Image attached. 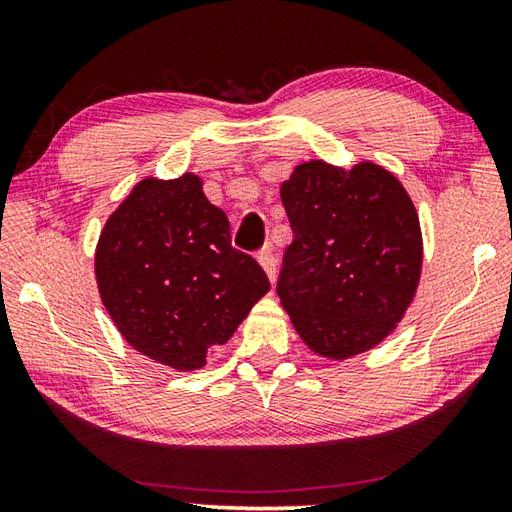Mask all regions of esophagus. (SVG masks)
I'll list each match as a JSON object with an SVG mask.
<instances>
[{
	"mask_svg": "<svg viewBox=\"0 0 512 512\" xmlns=\"http://www.w3.org/2000/svg\"><path fill=\"white\" fill-rule=\"evenodd\" d=\"M257 259H259V264L264 266L268 280L275 282V275H277V257H275V250H273L271 246H266V248L259 250Z\"/></svg>",
	"mask_w": 512,
	"mask_h": 512,
	"instance_id": "obj_1",
	"label": "esophagus"
}]
</instances>
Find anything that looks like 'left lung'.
<instances>
[{
  "mask_svg": "<svg viewBox=\"0 0 512 512\" xmlns=\"http://www.w3.org/2000/svg\"><path fill=\"white\" fill-rule=\"evenodd\" d=\"M293 241L277 296L311 350L350 359L386 339L420 282L422 235L413 201L379 164H298L280 189Z\"/></svg>",
  "mask_w": 512,
  "mask_h": 512,
  "instance_id": "left-lung-1",
  "label": "left lung"
}]
</instances>
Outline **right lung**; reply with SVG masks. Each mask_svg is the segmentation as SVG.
Returning a JSON list of instances; mask_svg holds the SVG:
<instances>
[{
	"instance_id": "add662e5",
	"label": "right lung",
	"mask_w": 512,
	"mask_h": 512,
	"mask_svg": "<svg viewBox=\"0 0 512 512\" xmlns=\"http://www.w3.org/2000/svg\"><path fill=\"white\" fill-rule=\"evenodd\" d=\"M94 271L121 336L176 370L203 368L271 289L194 173L137 183L106 221Z\"/></svg>"
}]
</instances>
